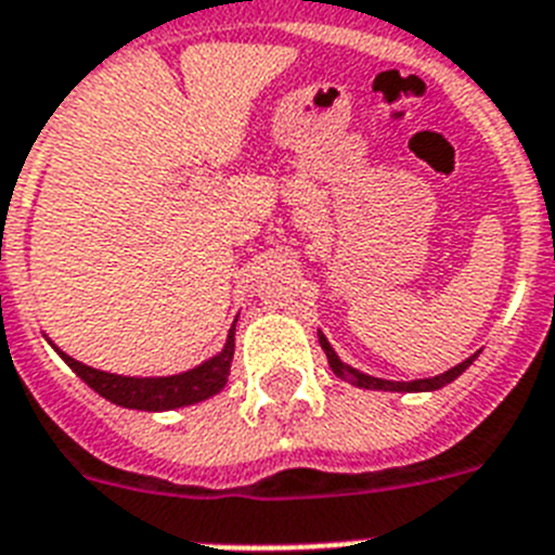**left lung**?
Masks as SVG:
<instances>
[{
	"mask_svg": "<svg viewBox=\"0 0 555 555\" xmlns=\"http://www.w3.org/2000/svg\"><path fill=\"white\" fill-rule=\"evenodd\" d=\"M320 345H323L325 357H328L331 371H334L339 378H348L350 385L364 387V390H392V392H429V390H440V387H447L449 382H454V378L461 376V373L466 371L468 364H472L477 359V353H475V357H468L466 362L454 364L452 371L440 373V376H433V378H415V382H387V378L367 376V373H359V371H353V367H348V364H345L343 359L336 357V350L331 348V343H328V339H325L323 334H320Z\"/></svg>",
	"mask_w": 555,
	"mask_h": 555,
	"instance_id": "1",
	"label": "left lung"
}]
</instances>
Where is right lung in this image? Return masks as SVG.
<instances>
[{
	"mask_svg": "<svg viewBox=\"0 0 555 555\" xmlns=\"http://www.w3.org/2000/svg\"><path fill=\"white\" fill-rule=\"evenodd\" d=\"M59 353L94 392H101L103 399H108L112 404L129 406V410H145V413H159V410H177V406H188L196 404V401L210 399V396H216L227 385L232 353H235V325L227 334V345L221 353H216V357L202 362L193 371L179 373V376H117V373L94 371L89 364L66 357L64 350H59Z\"/></svg>",
	"mask_w": 555,
	"mask_h": 555,
	"instance_id": "obj_1",
	"label": "right lung"
}]
</instances>
